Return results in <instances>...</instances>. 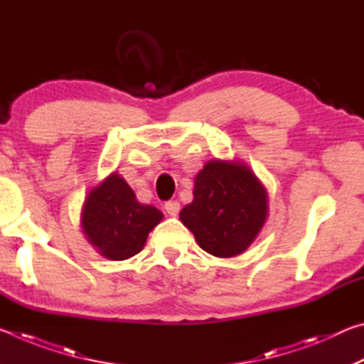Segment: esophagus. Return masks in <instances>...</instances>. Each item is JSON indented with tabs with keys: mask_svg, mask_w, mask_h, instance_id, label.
<instances>
[{
	"mask_svg": "<svg viewBox=\"0 0 364 364\" xmlns=\"http://www.w3.org/2000/svg\"><path fill=\"white\" fill-rule=\"evenodd\" d=\"M164 208H165V210H167L168 215H171V217H175V215H178V212H180V202L168 200V202H165Z\"/></svg>",
	"mask_w": 364,
	"mask_h": 364,
	"instance_id": "1",
	"label": "esophagus"
}]
</instances>
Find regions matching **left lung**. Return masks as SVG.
<instances>
[{"label":"left lung","mask_w":364,"mask_h":364,"mask_svg":"<svg viewBox=\"0 0 364 364\" xmlns=\"http://www.w3.org/2000/svg\"><path fill=\"white\" fill-rule=\"evenodd\" d=\"M193 194L180 220L210 255L244 254L267 223V189L254 170L239 160H208L194 176Z\"/></svg>","instance_id":"1"}]
</instances>
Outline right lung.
<instances>
[{"mask_svg": "<svg viewBox=\"0 0 364 364\" xmlns=\"http://www.w3.org/2000/svg\"><path fill=\"white\" fill-rule=\"evenodd\" d=\"M162 218L159 208L139 204L119 171H112L88 191L80 225L97 254L120 262L143 250L147 236Z\"/></svg>", "mask_w": 364, "mask_h": 364, "instance_id": "obj_1", "label": "right lung"}]
</instances>
